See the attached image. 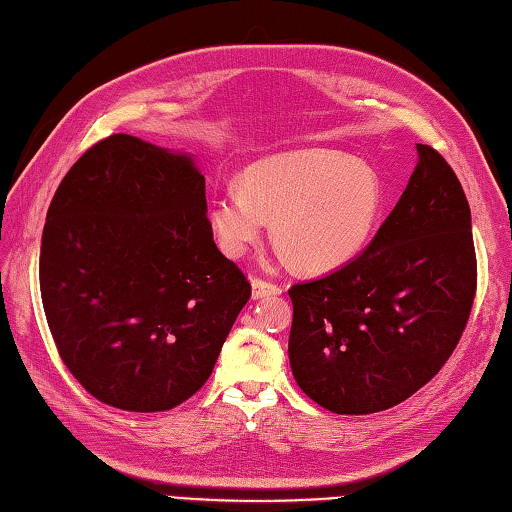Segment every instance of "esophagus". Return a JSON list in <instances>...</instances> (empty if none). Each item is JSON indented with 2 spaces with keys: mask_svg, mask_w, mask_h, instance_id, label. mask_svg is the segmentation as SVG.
Returning a JSON list of instances; mask_svg holds the SVG:
<instances>
[{
  "mask_svg": "<svg viewBox=\"0 0 512 512\" xmlns=\"http://www.w3.org/2000/svg\"><path fill=\"white\" fill-rule=\"evenodd\" d=\"M280 294V287L269 283V280L263 278H252V298H269V296H278Z\"/></svg>",
  "mask_w": 512,
  "mask_h": 512,
  "instance_id": "1",
  "label": "esophagus"
}]
</instances>
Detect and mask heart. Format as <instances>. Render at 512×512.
Listing matches in <instances>:
<instances>
[{
	"label": "heart",
	"instance_id": "b5f03b06",
	"mask_svg": "<svg viewBox=\"0 0 512 512\" xmlns=\"http://www.w3.org/2000/svg\"><path fill=\"white\" fill-rule=\"evenodd\" d=\"M238 187L210 201V229L227 256L241 258L260 243L267 223L291 263L331 271L369 243L384 190L369 163L333 150H291L241 172Z\"/></svg>",
	"mask_w": 512,
	"mask_h": 512
}]
</instances>
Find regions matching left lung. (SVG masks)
<instances>
[{
	"instance_id": "left-lung-1",
	"label": "left lung",
	"mask_w": 512,
	"mask_h": 512,
	"mask_svg": "<svg viewBox=\"0 0 512 512\" xmlns=\"http://www.w3.org/2000/svg\"><path fill=\"white\" fill-rule=\"evenodd\" d=\"M471 207L451 165L417 143L398 205L364 252L289 289V364L298 387L340 415L404 402L451 358L471 316Z\"/></svg>"
}]
</instances>
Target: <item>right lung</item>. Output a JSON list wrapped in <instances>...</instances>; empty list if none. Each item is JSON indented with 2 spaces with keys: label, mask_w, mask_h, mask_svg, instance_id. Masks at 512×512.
Here are the masks:
<instances>
[{
  "label": "right lung",
  "mask_w": 512,
  "mask_h": 512,
  "mask_svg": "<svg viewBox=\"0 0 512 512\" xmlns=\"http://www.w3.org/2000/svg\"><path fill=\"white\" fill-rule=\"evenodd\" d=\"M39 287L79 384L123 411L203 387L252 285L214 243L192 154L112 134L72 165L46 214Z\"/></svg>",
  "instance_id": "1"
}]
</instances>
